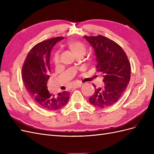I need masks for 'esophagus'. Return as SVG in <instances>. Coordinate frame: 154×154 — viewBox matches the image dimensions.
Returning <instances> with one entry per match:
<instances>
[{"instance_id": "obj_1", "label": "esophagus", "mask_w": 154, "mask_h": 154, "mask_svg": "<svg viewBox=\"0 0 154 154\" xmlns=\"http://www.w3.org/2000/svg\"><path fill=\"white\" fill-rule=\"evenodd\" d=\"M82 86V83H79V84H75V85L73 87H74V88H80V87H81Z\"/></svg>"}]
</instances>
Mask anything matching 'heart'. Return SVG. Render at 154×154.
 <instances>
[{
	"mask_svg": "<svg viewBox=\"0 0 154 154\" xmlns=\"http://www.w3.org/2000/svg\"><path fill=\"white\" fill-rule=\"evenodd\" d=\"M68 47L70 48V50L72 51L74 56L77 55V54H82L84 55L86 53V48L82 42H79L75 39L69 41L67 43ZM53 61L55 64H58L59 62V52H56L54 54L53 56Z\"/></svg>",
	"mask_w": 154,
	"mask_h": 154,
	"instance_id": "1",
	"label": "heart"
}]
</instances>
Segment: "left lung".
Listing matches in <instances>:
<instances>
[{"instance_id": "8db88e82", "label": "left lung", "mask_w": 154, "mask_h": 154, "mask_svg": "<svg viewBox=\"0 0 154 154\" xmlns=\"http://www.w3.org/2000/svg\"><path fill=\"white\" fill-rule=\"evenodd\" d=\"M84 38L94 48L97 71L102 74L104 82L102 87L95 88L89 100L99 108L110 107L121 98L130 81V62L123 48L111 39L102 35Z\"/></svg>"}]
</instances>
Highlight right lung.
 Segmentation results:
<instances>
[{"label": "right lung", "mask_w": 154, "mask_h": 154, "mask_svg": "<svg viewBox=\"0 0 154 154\" xmlns=\"http://www.w3.org/2000/svg\"><path fill=\"white\" fill-rule=\"evenodd\" d=\"M63 37L45 40L29 51L22 67V79L29 95L38 106L48 111L59 109L67 103L70 93L64 91L52 94L47 89L51 73L50 57L54 45Z\"/></svg>", "instance_id": "right-lung-1"}]
</instances>
